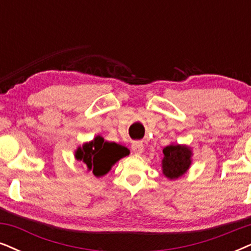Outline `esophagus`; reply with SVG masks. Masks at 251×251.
Instances as JSON below:
<instances>
[{
	"label": "esophagus",
	"instance_id": "34e87169",
	"mask_svg": "<svg viewBox=\"0 0 251 251\" xmlns=\"http://www.w3.org/2000/svg\"><path fill=\"white\" fill-rule=\"evenodd\" d=\"M131 148H132V151L134 154H141L142 151H144V145H142V142H140V141L133 142Z\"/></svg>",
	"mask_w": 251,
	"mask_h": 251
}]
</instances>
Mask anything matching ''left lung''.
<instances>
[{
    "label": "left lung",
    "mask_w": 251,
    "mask_h": 251,
    "mask_svg": "<svg viewBox=\"0 0 251 251\" xmlns=\"http://www.w3.org/2000/svg\"><path fill=\"white\" fill-rule=\"evenodd\" d=\"M192 149L186 145L170 144L163 148L162 174L168 179H177L188 173L192 163Z\"/></svg>",
    "instance_id": "1"
}]
</instances>
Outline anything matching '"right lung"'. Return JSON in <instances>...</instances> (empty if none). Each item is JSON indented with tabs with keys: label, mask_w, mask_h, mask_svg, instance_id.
<instances>
[{
	"label": "right lung",
	"mask_w": 251,
	"mask_h": 251,
	"mask_svg": "<svg viewBox=\"0 0 251 251\" xmlns=\"http://www.w3.org/2000/svg\"><path fill=\"white\" fill-rule=\"evenodd\" d=\"M129 151L116 142L104 140L103 136H95L91 141L84 142L75 151V158L87 166L88 171H91L96 177L106 175L112 166L120 158L127 156Z\"/></svg>",
	"instance_id": "obj_1"
}]
</instances>
